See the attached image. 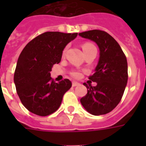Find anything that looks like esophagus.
Returning a JSON list of instances; mask_svg holds the SVG:
<instances>
[{"mask_svg":"<svg viewBox=\"0 0 146 146\" xmlns=\"http://www.w3.org/2000/svg\"><path fill=\"white\" fill-rule=\"evenodd\" d=\"M72 85H73V87H76V86L80 85V83L76 82V81H73V84H72Z\"/></svg>","mask_w":146,"mask_h":146,"instance_id":"1","label":"esophagus"}]
</instances>
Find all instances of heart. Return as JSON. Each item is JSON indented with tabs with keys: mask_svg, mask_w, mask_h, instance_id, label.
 I'll return each instance as SVG.
<instances>
[{
	"mask_svg": "<svg viewBox=\"0 0 146 146\" xmlns=\"http://www.w3.org/2000/svg\"><path fill=\"white\" fill-rule=\"evenodd\" d=\"M92 48H95V47L92 44H91V43H84V44L82 45V48L83 50H84V51H87V50H88V49ZM65 52H66V49H64L63 50V54H65ZM71 75H72L73 77H75V78H79V77H80V76H81L80 73L78 72V71H76V70H75V71H73V72L71 73Z\"/></svg>",
	"mask_w": 146,
	"mask_h": 146,
	"instance_id": "heart-1",
	"label": "heart"
}]
</instances>
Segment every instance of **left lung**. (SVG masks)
Segmentation results:
<instances>
[{
  "instance_id": "8db88e82",
  "label": "left lung",
  "mask_w": 146,
  "mask_h": 146,
  "mask_svg": "<svg viewBox=\"0 0 146 146\" xmlns=\"http://www.w3.org/2000/svg\"><path fill=\"white\" fill-rule=\"evenodd\" d=\"M79 35L95 41L100 51L95 73L89 76L97 85L84 83L88 93L80 102L92 115H104L115 109L123 97L128 79L127 58L116 40L105 31L89 30Z\"/></svg>"
}]
</instances>
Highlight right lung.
<instances>
[{"label":"right lung","instance_id":"add662e5","mask_svg":"<svg viewBox=\"0 0 146 146\" xmlns=\"http://www.w3.org/2000/svg\"><path fill=\"white\" fill-rule=\"evenodd\" d=\"M77 33L45 32L30 41L21 52L15 70L14 82L21 102L31 113L48 116L59 108L72 83H55L50 72L60 62L62 51Z\"/></svg>","mask_w":146,"mask_h":146}]
</instances>
